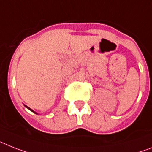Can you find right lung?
I'll return each instance as SVG.
<instances>
[{
	"mask_svg": "<svg viewBox=\"0 0 152 152\" xmlns=\"http://www.w3.org/2000/svg\"><path fill=\"white\" fill-rule=\"evenodd\" d=\"M25 107H27V108H28V109H29V110H31V111H32V112H34V113H35V111H34V110H32L31 109V108H29V107H28V106L25 105Z\"/></svg>",
	"mask_w": 152,
	"mask_h": 152,
	"instance_id": "right-lung-1",
	"label": "right lung"
}]
</instances>
